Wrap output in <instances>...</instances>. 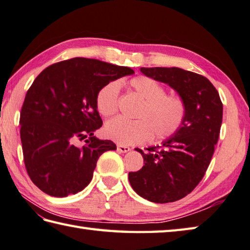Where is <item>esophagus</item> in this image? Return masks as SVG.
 I'll list each match as a JSON object with an SVG mask.
<instances>
[{"label": "esophagus", "instance_id": "obj_1", "mask_svg": "<svg viewBox=\"0 0 250 250\" xmlns=\"http://www.w3.org/2000/svg\"><path fill=\"white\" fill-rule=\"evenodd\" d=\"M117 150H118L119 153H128V151H130V147L125 145H118L117 146Z\"/></svg>", "mask_w": 250, "mask_h": 250}]
</instances>
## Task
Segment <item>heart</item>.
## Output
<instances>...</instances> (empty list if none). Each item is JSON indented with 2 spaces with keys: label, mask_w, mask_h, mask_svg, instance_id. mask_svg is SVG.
<instances>
[{
  "label": "heart",
  "mask_w": 250,
  "mask_h": 250,
  "mask_svg": "<svg viewBox=\"0 0 250 250\" xmlns=\"http://www.w3.org/2000/svg\"><path fill=\"white\" fill-rule=\"evenodd\" d=\"M130 89L142 100L136 120L117 117L107 122L104 133L121 145H133L149 139H167L173 135L185 118V104L177 95H167L165 87L149 77L138 76L128 82ZM120 85L117 81L105 84L96 95V107L104 117L118 109Z\"/></svg>",
  "instance_id": "heart-1"
}]
</instances>
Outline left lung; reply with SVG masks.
I'll return each mask as SVG.
<instances>
[{
	"label": "left lung",
	"instance_id": "left-lung-1",
	"mask_svg": "<svg viewBox=\"0 0 250 250\" xmlns=\"http://www.w3.org/2000/svg\"><path fill=\"white\" fill-rule=\"evenodd\" d=\"M141 72L168 84L185 104L180 129L161 145L146 148L145 165L129 173L132 188L153 203H172L197 187L212 158L222 124L223 106L207 78L178 67L140 68Z\"/></svg>",
	"mask_w": 250,
	"mask_h": 250
}]
</instances>
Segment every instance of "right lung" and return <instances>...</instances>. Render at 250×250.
<instances>
[{
  "mask_svg": "<svg viewBox=\"0 0 250 250\" xmlns=\"http://www.w3.org/2000/svg\"><path fill=\"white\" fill-rule=\"evenodd\" d=\"M129 67L76 57L45 68L28 90L21 112L23 161L32 182L55 197L89 185L100 156L117 146L94 131L103 121L96 95L108 82L133 75ZM78 139L86 144L78 146Z\"/></svg>",
  "mask_w": 250,
  "mask_h": 250,
  "instance_id": "obj_1",
  "label": "right lung"
}]
</instances>
